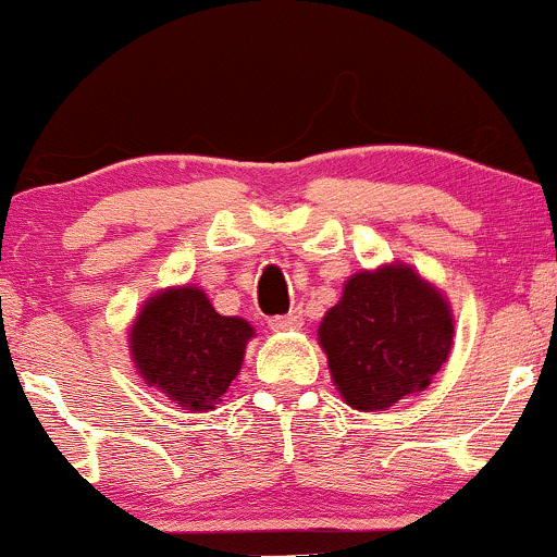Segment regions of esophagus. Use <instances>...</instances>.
I'll list each match as a JSON object with an SVG mask.
<instances>
[{
  "label": "esophagus",
  "mask_w": 557,
  "mask_h": 557,
  "mask_svg": "<svg viewBox=\"0 0 557 557\" xmlns=\"http://www.w3.org/2000/svg\"><path fill=\"white\" fill-rule=\"evenodd\" d=\"M300 324H304V319H300L298 311H293V314H285V317H272V319H270V327H272L274 332L298 330Z\"/></svg>",
  "instance_id": "obj_1"
}]
</instances>
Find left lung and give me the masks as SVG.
<instances>
[{"instance_id": "1", "label": "left lung", "mask_w": 557, "mask_h": 557, "mask_svg": "<svg viewBox=\"0 0 557 557\" xmlns=\"http://www.w3.org/2000/svg\"><path fill=\"white\" fill-rule=\"evenodd\" d=\"M332 382L356 411H385L430 387L453 348V311L413 267L385 264L345 280L319 324Z\"/></svg>"}]
</instances>
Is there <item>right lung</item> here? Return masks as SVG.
I'll return each mask as SVG.
<instances>
[{
  "instance_id": "right-lung-1",
  "label": "right lung",
  "mask_w": 557,
  "mask_h": 557,
  "mask_svg": "<svg viewBox=\"0 0 557 557\" xmlns=\"http://www.w3.org/2000/svg\"><path fill=\"white\" fill-rule=\"evenodd\" d=\"M251 337L246 319L216 314L201 287L183 285L146 300L127 343L146 385L185 411H209L238 376Z\"/></svg>"
}]
</instances>
